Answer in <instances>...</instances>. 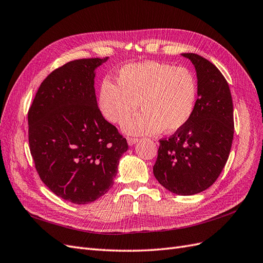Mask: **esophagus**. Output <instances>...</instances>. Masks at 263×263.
Listing matches in <instances>:
<instances>
[{
	"mask_svg": "<svg viewBox=\"0 0 263 263\" xmlns=\"http://www.w3.org/2000/svg\"><path fill=\"white\" fill-rule=\"evenodd\" d=\"M138 141H139L138 138H134V137H128V138H127V142H128L129 146H133L135 144H137Z\"/></svg>",
	"mask_w": 263,
	"mask_h": 263,
	"instance_id": "obj_1",
	"label": "esophagus"
}]
</instances>
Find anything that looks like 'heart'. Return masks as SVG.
Wrapping results in <instances>:
<instances>
[{"label": "heart", "mask_w": 263, "mask_h": 263, "mask_svg": "<svg viewBox=\"0 0 263 263\" xmlns=\"http://www.w3.org/2000/svg\"><path fill=\"white\" fill-rule=\"evenodd\" d=\"M198 85L186 67L144 61L118 70L117 84L104 79L100 85L99 107L102 115L122 124L138 109L142 113L127 121L123 129L130 135L176 133L192 117Z\"/></svg>", "instance_id": "obj_1"}]
</instances>
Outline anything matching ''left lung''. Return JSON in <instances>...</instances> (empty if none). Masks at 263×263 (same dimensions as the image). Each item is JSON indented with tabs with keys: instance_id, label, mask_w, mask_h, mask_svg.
I'll use <instances>...</instances> for the list:
<instances>
[{
	"instance_id": "left-lung-1",
	"label": "left lung",
	"mask_w": 263,
	"mask_h": 263,
	"mask_svg": "<svg viewBox=\"0 0 263 263\" xmlns=\"http://www.w3.org/2000/svg\"><path fill=\"white\" fill-rule=\"evenodd\" d=\"M197 101L190 122L168 139H160L154 174L178 195H193L217 180L229 157L234 138V107L228 83L212 62L196 53Z\"/></svg>"
}]
</instances>
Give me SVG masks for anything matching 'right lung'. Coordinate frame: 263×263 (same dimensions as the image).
<instances>
[{"mask_svg":"<svg viewBox=\"0 0 263 263\" xmlns=\"http://www.w3.org/2000/svg\"><path fill=\"white\" fill-rule=\"evenodd\" d=\"M107 59H78L53 70L28 110L29 149L39 178L73 204L104 195L128 149L98 106L94 71Z\"/></svg>","mask_w":263,"mask_h":263,"instance_id":"1","label":"right lung"}]
</instances>
